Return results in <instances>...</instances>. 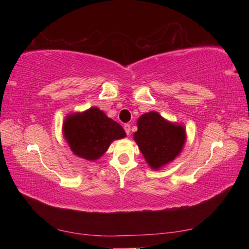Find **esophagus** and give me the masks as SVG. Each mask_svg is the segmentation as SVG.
I'll return each mask as SVG.
<instances>
[{"instance_id":"esophagus-1","label":"esophagus","mask_w":249,"mask_h":249,"mask_svg":"<svg viewBox=\"0 0 249 249\" xmlns=\"http://www.w3.org/2000/svg\"><path fill=\"white\" fill-rule=\"evenodd\" d=\"M124 129H125L126 134L129 135V133H130V126H129L128 124H125V125H124Z\"/></svg>"}]
</instances>
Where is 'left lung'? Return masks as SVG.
<instances>
[{
  "mask_svg": "<svg viewBox=\"0 0 249 249\" xmlns=\"http://www.w3.org/2000/svg\"><path fill=\"white\" fill-rule=\"evenodd\" d=\"M134 141L153 170H159L182 151L187 133L183 125L166 120L158 112L144 113L137 120Z\"/></svg>",
  "mask_w": 249,
  "mask_h": 249,
  "instance_id": "8db88e82",
  "label": "left lung"
}]
</instances>
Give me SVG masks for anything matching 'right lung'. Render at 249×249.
<instances>
[{
    "mask_svg": "<svg viewBox=\"0 0 249 249\" xmlns=\"http://www.w3.org/2000/svg\"><path fill=\"white\" fill-rule=\"evenodd\" d=\"M62 134L73 155L89 161L102 157L112 142L126 137L123 127L96 107L67 115Z\"/></svg>",
    "mask_w": 249,
    "mask_h": 249,
    "instance_id": "1",
    "label": "right lung"
}]
</instances>
